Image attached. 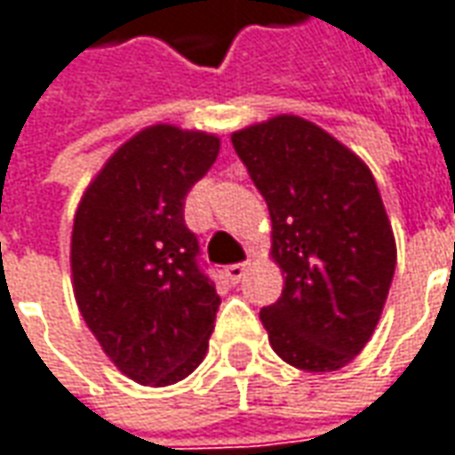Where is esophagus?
I'll list each match as a JSON object with an SVG mask.
<instances>
[{
  "instance_id": "obj_1",
  "label": "esophagus",
  "mask_w": 455,
  "mask_h": 455,
  "mask_svg": "<svg viewBox=\"0 0 455 455\" xmlns=\"http://www.w3.org/2000/svg\"><path fill=\"white\" fill-rule=\"evenodd\" d=\"M245 275V265L243 263H235V265H228V267H225V277H228V280H230V283H240V277Z\"/></svg>"
}]
</instances>
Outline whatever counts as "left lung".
Masks as SVG:
<instances>
[{"label":"left lung","instance_id":"left-lung-1","mask_svg":"<svg viewBox=\"0 0 455 455\" xmlns=\"http://www.w3.org/2000/svg\"><path fill=\"white\" fill-rule=\"evenodd\" d=\"M230 140L267 203L270 258L285 273L277 303L260 310L270 346L307 373L338 371L371 340L395 273V237L373 172L295 115Z\"/></svg>","mask_w":455,"mask_h":455}]
</instances>
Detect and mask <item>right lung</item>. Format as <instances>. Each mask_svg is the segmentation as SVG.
Instances as JSON below:
<instances>
[{
	"label": "right lung",
	"mask_w": 455,
	"mask_h": 455,
	"mask_svg": "<svg viewBox=\"0 0 455 455\" xmlns=\"http://www.w3.org/2000/svg\"><path fill=\"white\" fill-rule=\"evenodd\" d=\"M220 137L152 124L105 163L79 200L69 265L79 313L120 373L172 386L203 363L220 295L197 265L185 197Z\"/></svg>",
	"instance_id": "obj_1"
}]
</instances>
